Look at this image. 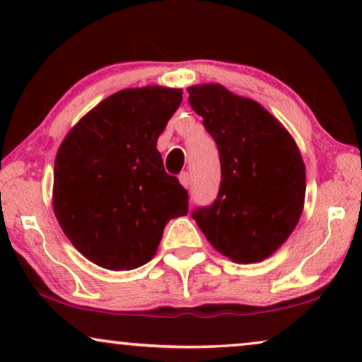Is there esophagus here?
Here are the masks:
<instances>
[{
  "label": "esophagus",
  "mask_w": 362,
  "mask_h": 362,
  "mask_svg": "<svg viewBox=\"0 0 362 362\" xmlns=\"http://www.w3.org/2000/svg\"><path fill=\"white\" fill-rule=\"evenodd\" d=\"M180 182L187 189V187L191 186V175H189V173H187V171L181 173V175H180Z\"/></svg>",
  "instance_id": "esophagus-1"
}]
</instances>
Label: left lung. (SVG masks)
<instances>
[{"instance_id":"left-lung-1","label":"left lung","mask_w":362,"mask_h":362,"mask_svg":"<svg viewBox=\"0 0 362 362\" xmlns=\"http://www.w3.org/2000/svg\"><path fill=\"white\" fill-rule=\"evenodd\" d=\"M187 92L192 110L216 140L222 180L217 199L192 211V219L230 260H265L288 239L303 211L306 176L298 146L255 100L219 83Z\"/></svg>"}]
</instances>
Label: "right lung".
Wrapping results in <instances>:
<instances>
[{
    "mask_svg": "<svg viewBox=\"0 0 362 362\" xmlns=\"http://www.w3.org/2000/svg\"><path fill=\"white\" fill-rule=\"evenodd\" d=\"M181 100V88H125L92 108L59 148L54 212L72 245L98 267L145 265L168 222L187 214V191L156 150Z\"/></svg>",
    "mask_w": 362,
    "mask_h": 362,
    "instance_id": "right-lung-1",
    "label": "right lung"
}]
</instances>
